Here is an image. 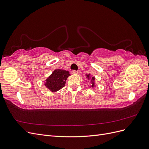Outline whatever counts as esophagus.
Instances as JSON below:
<instances>
[{"mask_svg":"<svg viewBox=\"0 0 149 149\" xmlns=\"http://www.w3.org/2000/svg\"><path fill=\"white\" fill-rule=\"evenodd\" d=\"M71 73V74H78V72L77 71H75V70H72Z\"/></svg>","mask_w":149,"mask_h":149,"instance_id":"34e87169","label":"esophagus"}]
</instances>
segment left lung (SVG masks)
<instances>
[{
    "mask_svg": "<svg viewBox=\"0 0 149 149\" xmlns=\"http://www.w3.org/2000/svg\"><path fill=\"white\" fill-rule=\"evenodd\" d=\"M86 77H87V78L88 79H90V78H91V87L94 88V86H95V83H94V81H95V78H94V76H93V77L91 78V76H90V74H86Z\"/></svg>",
    "mask_w": 149,
    "mask_h": 149,
    "instance_id": "left-lung-1",
    "label": "left lung"
}]
</instances>
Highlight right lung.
<instances>
[{
	"label": "right lung",
	"instance_id": "right-lung-1",
	"mask_svg": "<svg viewBox=\"0 0 149 149\" xmlns=\"http://www.w3.org/2000/svg\"><path fill=\"white\" fill-rule=\"evenodd\" d=\"M70 76L69 71L58 69L53 71L52 74L45 80V86L52 92H56L65 86L66 81Z\"/></svg>",
	"mask_w": 149,
	"mask_h": 149
}]
</instances>
